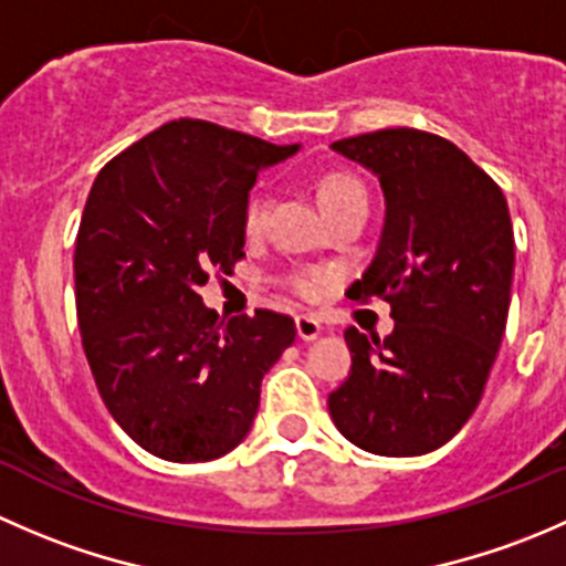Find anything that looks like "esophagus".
Masks as SVG:
<instances>
[{
    "mask_svg": "<svg viewBox=\"0 0 566 566\" xmlns=\"http://www.w3.org/2000/svg\"><path fill=\"white\" fill-rule=\"evenodd\" d=\"M295 328H298L301 339L312 342V339H317L319 331H323V325H319V319L315 315H298L295 317Z\"/></svg>",
    "mask_w": 566,
    "mask_h": 566,
    "instance_id": "obj_1",
    "label": "esophagus"
}]
</instances>
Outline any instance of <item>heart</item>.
<instances>
[{
	"label": "heart",
	"mask_w": 566,
	"mask_h": 566,
	"mask_svg": "<svg viewBox=\"0 0 566 566\" xmlns=\"http://www.w3.org/2000/svg\"><path fill=\"white\" fill-rule=\"evenodd\" d=\"M356 193H367L364 191V182L358 180V177H353L350 172H328L319 180L317 186V199L319 205H323V210L334 208V205L345 202V199L356 197ZM265 213H268V193L265 188L256 186L251 188L247 202H243V210H241V221H243V230L247 232H256L262 227V221H265ZM290 287L295 290L298 295H317L319 284L325 282L323 273H293V276L287 279Z\"/></svg>",
	"instance_id": "b5f03b06"
}]
</instances>
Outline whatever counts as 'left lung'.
I'll return each instance as SVG.
<instances>
[{"instance_id": "obj_1", "label": "left lung", "mask_w": 566, "mask_h": 566, "mask_svg": "<svg viewBox=\"0 0 566 566\" xmlns=\"http://www.w3.org/2000/svg\"><path fill=\"white\" fill-rule=\"evenodd\" d=\"M378 175L386 224L347 298L391 304L394 331H345L350 375L328 394L342 436L386 458L443 447L471 419L510 315L515 235L504 191L458 145L386 128L334 142Z\"/></svg>"}]
</instances>
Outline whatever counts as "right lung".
Wrapping results in <instances>:
<instances>
[{
    "instance_id": "1",
    "label": "right lung",
    "mask_w": 566,
    "mask_h": 566,
    "mask_svg": "<svg viewBox=\"0 0 566 566\" xmlns=\"http://www.w3.org/2000/svg\"><path fill=\"white\" fill-rule=\"evenodd\" d=\"M295 150L182 117L125 147L90 188L73 254L82 347L108 413L156 458L232 452L262 375L293 345L290 315L224 319L197 290L241 260L249 188Z\"/></svg>"
}]
</instances>
